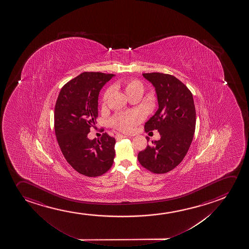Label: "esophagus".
<instances>
[{
  "mask_svg": "<svg viewBox=\"0 0 249 249\" xmlns=\"http://www.w3.org/2000/svg\"><path fill=\"white\" fill-rule=\"evenodd\" d=\"M127 137H129L128 136H124V135H117L116 136V139L117 140H120V139H123V138H127Z\"/></svg>",
  "mask_w": 249,
  "mask_h": 249,
  "instance_id": "1",
  "label": "esophagus"
}]
</instances>
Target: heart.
Wrapping results in <instances>:
<instances>
[{
	"mask_svg": "<svg viewBox=\"0 0 249 249\" xmlns=\"http://www.w3.org/2000/svg\"><path fill=\"white\" fill-rule=\"evenodd\" d=\"M124 89L127 96H130L137 92L143 93L144 86L139 80H128L124 82ZM111 88L106 89L103 96V103H106L111 93ZM143 120L142 113L138 111H133L129 113H120L113 118L111 123L114 128L123 132H129L132 130L134 126L140 123Z\"/></svg>",
	"mask_w": 249,
	"mask_h": 249,
	"instance_id": "b5f03b06",
	"label": "heart"
}]
</instances>
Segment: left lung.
Returning <instances> with one entry per match:
<instances>
[{"mask_svg":"<svg viewBox=\"0 0 249 249\" xmlns=\"http://www.w3.org/2000/svg\"><path fill=\"white\" fill-rule=\"evenodd\" d=\"M155 87L159 109L145 124V131L157 129L161 138L138 153L140 163L151 172L164 174L179 165L195 132L196 109L190 89L173 75L142 73ZM148 141V138H146Z\"/></svg>","mask_w":249,"mask_h":249,"instance_id":"left-lung-1","label":"left lung"}]
</instances>
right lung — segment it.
I'll return each mask as SVG.
<instances>
[{
    "label": "right lung",
    "instance_id": "add662e5",
    "mask_svg": "<svg viewBox=\"0 0 249 249\" xmlns=\"http://www.w3.org/2000/svg\"><path fill=\"white\" fill-rule=\"evenodd\" d=\"M112 73L84 72L63 86L56 100L54 128L67 162L83 176L96 177L113 165L115 139L103 133L100 139L87 136L98 116V96Z\"/></svg>",
    "mask_w": 249,
    "mask_h": 249
}]
</instances>
